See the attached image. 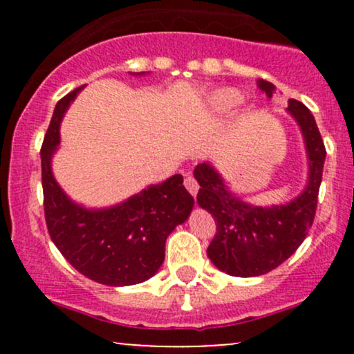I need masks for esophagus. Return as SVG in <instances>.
Returning a JSON list of instances; mask_svg holds the SVG:
<instances>
[{
    "label": "esophagus",
    "mask_w": 354,
    "mask_h": 354,
    "mask_svg": "<svg viewBox=\"0 0 354 354\" xmlns=\"http://www.w3.org/2000/svg\"><path fill=\"white\" fill-rule=\"evenodd\" d=\"M185 186H186V189H188L189 193L193 194V196H196L198 189H200V185H198L196 178H194L193 174H188V176L185 178Z\"/></svg>",
    "instance_id": "obj_1"
}]
</instances>
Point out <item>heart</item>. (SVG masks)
Returning <instances> with one entry per match:
<instances>
[{"label":"heart","mask_w":354,"mask_h":354,"mask_svg":"<svg viewBox=\"0 0 354 354\" xmlns=\"http://www.w3.org/2000/svg\"><path fill=\"white\" fill-rule=\"evenodd\" d=\"M239 101V95L234 89H216L206 98V111L209 115H218V113H225L236 106Z\"/></svg>","instance_id":"b5f03b06"}]
</instances>
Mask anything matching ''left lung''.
<instances>
[{
    "instance_id": "left-lung-1",
    "label": "left lung",
    "mask_w": 354,
    "mask_h": 354,
    "mask_svg": "<svg viewBox=\"0 0 354 354\" xmlns=\"http://www.w3.org/2000/svg\"><path fill=\"white\" fill-rule=\"evenodd\" d=\"M258 86L270 98L273 96L271 83L258 80ZM288 111L301 128L310 160L308 185L296 200L268 208L251 206L226 189L213 166L201 163L194 168V178L201 186L198 205L213 214L216 223L208 258L231 276L251 278L273 271L298 250L315 219L326 148L310 109L290 100Z\"/></svg>"
}]
</instances>
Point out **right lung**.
<instances>
[{
	"instance_id": "obj_1",
	"label": "right lung",
	"mask_w": 354,
	"mask_h": 354,
	"mask_svg": "<svg viewBox=\"0 0 354 354\" xmlns=\"http://www.w3.org/2000/svg\"><path fill=\"white\" fill-rule=\"evenodd\" d=\"M83 86L61 98L41 146L43 205L48 233L61 254L81 274L108 286L143 283L165 261V243L186 221L194 200L174 174L160 185L108 209L75 205L51 173V156L59 143L64 111Z\"/></svg>"
}]
</instances>
